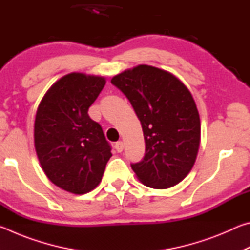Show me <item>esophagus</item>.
<instances>
[{
    "instance_id": "obj_1",
    "label": "esophagus",
    "mask_w": 250,
    "mask_h": 250,
    "mask_svg": "<svg viewBox=\"0 0 250 250\" xmlns=\"http://www.w3.org/2000/svg\"><path fill=\"white\" fill-rule=\"evenodd\" d=\"M124 146H125L124 142L118 141V142H116V145H115V149L117 150V152H122V151H124Z\"/></svg>"
}]
</instances>
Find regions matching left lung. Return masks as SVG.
Wrapping results in <instances>:
<instances>
[{"mask_svg": "<svg viewBox=\"0 0 250 250\" xmlns=\"http://www.w3.org/2000/svg\"><path fill=\"white\" fill-rule=\"evenodd\" d=\"M111 83L129 99L141 122L146 153L131 167L153 188L174 186L195 163L201 121L191 92L175 76L140 65L115 76Z\"/></svg>", "mask_w": 250, "mask_h": 250, "instance_id": "left-lung-1", "label": "left lung"}]
</instances>
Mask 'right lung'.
I'll return each mask as SVG.
<instances>
[{
	"label": "right lung",
	"instance_id": "obj_1",
	"mask_svg": "<svg viewBox=\"0 0 250 250\" xmlns=\"http://www.w3.org/2000/svg\"><path fill=\"white\" fill-rule=\"evenodd\" d=\"M104 84V77L66 75L37 109L34 141L40 163L48 179L67 192L94 189L112 155L101 125L88 115Z\"/></svg>",
	"mask_w": 250,
	"mask_h": 250
}]
</instances>
